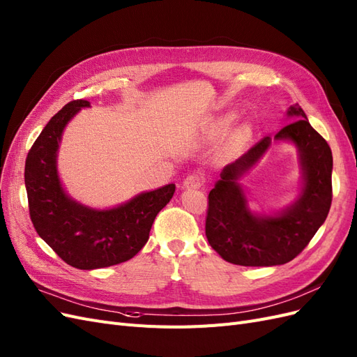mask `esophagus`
Returning a JSON list of instances; mask_svg holds the SVG:
<instances>
[{"instance_id":"esophagus-1","label":"esophagus","mask_w":357,"mask_h":357,"mask_svg":"<svg viewBox=\"0 0 357 357\" xmlns=\"http://www.w3.org/2000/svg\"><path fill=\"white\" fill-rule=\"evenodd\" d=\"M202 185H203V178L199 174H191L185 178V181H183V187L188 190L200 188Z\"/></svg>"}]
</instances>
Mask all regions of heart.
I'll return each mask as SVG.
<instances>
[{
	"mask_svg": "<svg viewBox=\"0 0 357 357\" xmlns=\"http://www.w3.org/2000/svg\"><path fill=\"white\" fill-rule=\"evenodd\" d=\"M228 123H229V120L228 119H225L222 123H221V126H220V129H221V132H224L225 129H227V126H228ZM245 136V132L243 130H240L238 133H237V139H241V137Z\"/></svg>",
	"mask_w": 357,
	"mask_h": 357,
	"instance_id": "heart-1",
	"label": "heart"
}]
</instances>
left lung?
I'll use <instances>...</instances> for the list:
<instances>
[{"mask_svg":"<svg viewBox=\"0 0 357 357\" xmlns=\"http://www.w3.org/2000/svg\"><path fill=\"white\" fill-rule=\"evenodd\" d=\"M291 124L274 135L275 141L292 142L300 154L301 194L289 208L274 215L250 212L243 188L237 182L266 154V136L234 163L227 165L209 192L206 237L225 261L245 267L282 266L300 255L320 225L332 202V151L295 103L287 109Z\"/></svg>","mask_w":357,"mask_h":357,"instance_id":"left-lung-1","label":"left lung"}]
</instances>
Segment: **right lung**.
<instances>
[{"label": "right lung", "mask_w": 357, "mask_h": 357, "mask_svg": "<svg viewBox=\"0 0 357 357\" xmlns=\"http://www.w3.org/2000/svg\"><path fill=\"white\" fill-rule=\"evenodd\" d=\"M87 107L89 100L78 99L54 114L25 163L33 228L59 258L79 270L103 268L133 258L148 241L157 213L175 192V183H169L111 209H93L71 199L57 174V149L66 124Z\"/></svg>", "instance_id": "right-lung-1"}]
</instances>
